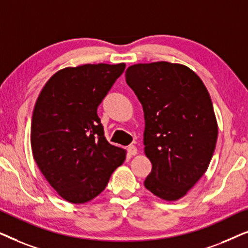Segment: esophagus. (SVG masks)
<instances>
[{
    "mask_svg": "<svg viewBox=\"0 0 248 248\" xmlns=\"http://www.w3.org/2000/svg\"><path fill=\"white\" fill-rule=\"evenodd\" d=\"M127 152L130 154L131 155H135L138 154V149L135 145H128L127 147Z\"/></svg>",
    "mask_w": 248,
    "mask_h": 248,
    "instance_id": "obj_1",
    "label": "esophagus"
}]
</instances>
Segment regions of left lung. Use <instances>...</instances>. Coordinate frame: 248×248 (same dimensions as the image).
<instances>
[{"instance_id": "1", "label": "left lung", "mask_w": 248, "mask_h": 248, "mask_svg": "<svg viewBox=\"0 0 248 248\" xmlns=\"http://www.w3.org/2000/svg\"><path fill=\"white\" fill-rule=\"evenodd\" d=\"M125 78L144 111V154L152 164L145 188L176 201L202 177L215 152L218 124L211 98L182 64H134Z\"/></svg>"}]
</instances>
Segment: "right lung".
Returning a JSON list of instances; mask_svg holds the SVG:
<instances>
[{"label":"right lung","mask_w":248,"mask_h":248,"mask_svg":"<svg viewBox=\"0 0 248 248\" xmlns=\"http://www.w3.org/2000/svg\"><path fill=\"white\" fill-rule=\"evenodd\" d=\"M125 64L65 67L47 81L31 120V149L50 186L67 202L99 195L126 152L106 140L97 108Z\"/></svg>","instance_id":"right-lung-1"}]
</instances>
